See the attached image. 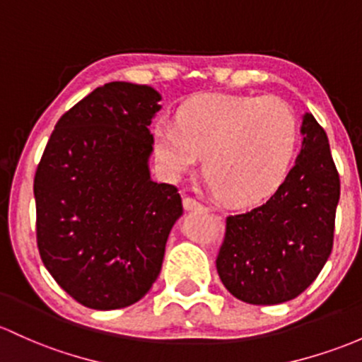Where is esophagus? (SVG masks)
<instances>
[{"label":"esophagus","instance_id":"esophagus-1","mask_svg":"<svg viewBox=\"0 0 362 362\" xmlns=\"http://www.w3.org/2000/svg\"><path fill=\"white\" fill-rule=\"evenodd\" d=\"M182 207H185L186 212H193V211H202V209H204V205H202L200 202H197L195 198L185 197L182 198Z\"/></svg>","mask_w":362,"mask_h":362}]
</instances>
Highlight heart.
<instances>
[{"label": "heart", "mask_w": 362, "mask_h": 362, "mask_svg": "<svg viewBox=\"0 0 362 362\" xmlns=\"http://www.w3.org/2000/svg\"><path fill=\"white\" fill-rule=\"evenodd\" d=\"M297 138V119L279 98L211 93L181 105L177 127H153V153L170 177L186 174L204 157V174L221 200L247 207L281 188Z\"/></svg>", "instance_id": "1"}]
</instances>
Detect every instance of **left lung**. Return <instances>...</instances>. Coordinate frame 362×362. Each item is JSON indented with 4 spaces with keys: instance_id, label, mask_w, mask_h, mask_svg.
Here are the masks:
<instances>
[{
    "instance_id": "8db88e82",
    "label": "left lung",
    "mask_w": 362,
    "mask_h": 362,
    "mask_svg": "<svg viewBox=\"0 0 362 362\" xmlns=\"http://www.w3.org/2000/svg\"><path fill=\"white\" fill-rule=\"evenodd\" d=\"M300 153L266 204L226 219L216 266L231 295L254 305L298 297L333 248L340 177L328 136L310 112L302 117Z\"/></svg>"
}]
</instances>
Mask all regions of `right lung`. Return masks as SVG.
Returning a JSON list of instances; mask_svg holds the SVG:
<instances>
[{
    "instance_id": "add662e5",
    "label": "right lung",
    "mask_w": 362,
    "mask_h": 362,
    "mask_svg": "<svg viewBox=\"0 0 362 362\" xmlns=\"http://www.w3.org/2000/svg\"><path fill=\"white\" fill-rule=\"evenodd\" d=\"M160 100L124 81L96 88L62 115L37 165L41 260L89 309H122L148 293L182 214L176 186L150 177Z\"/></svg>"
}]
</instances>
